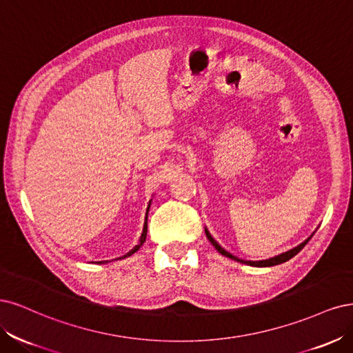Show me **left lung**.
<instances>
[{
	"label": "left lung",
	"mask_w": 353,
	"mask_h": 353,
	"mask_svg": "<svg viewBox=\"0 0 353 353\" xmlns=\"http://www.w3.org/2000/svg\"><path fill=\"white\" fill-rule=\"evenodd\" d=\"M205 234H207V237H208V241L211 242V245L217 249V251L221 254V255H224V256H229V258H232V259H234V261H237V263H242V264H248V265H252V267H272V265H279V264H283V263H286V261H289L290 258H293L294 255L296 254H299L302 249H303V246L308 243L310 241H311V237L314 236H311V237H308L306 239L305 242H302L299 246H296V248H293V249H290V251H288V252H284V254H281V255H277V256H274V258H270V259H264V261H245V259H239V258H236V256H233L232 254H229L227 251H224V249L214 241V239L211 237V234L208 233V230H205Z\"/></svg>",
	"instance_id": "left-lung-1"
}]
</instances>
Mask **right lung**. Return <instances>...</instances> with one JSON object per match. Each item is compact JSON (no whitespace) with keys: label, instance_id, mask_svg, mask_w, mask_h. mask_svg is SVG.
Wrapping results in <instances>:
<instances>
[{"label":"right lung","instance_id":"right-lung-1","mask_svg":"<svg viewBox=\"0 0 353 353\" xmlns=\"http://www.w3.org/2000/svg\"><path fill=\"white\" fill-rule=\"evenodd\" d=\"M148 210H150V207H148ZM148 210H146V217H145V224H143V232H142V236H141V239H139V243L136 245L132 251H129L126 255H123L121 258H128V256H130L132 254H134L136 251H139V248L143 245V242H145V239H146V232H148V224H146V219H148ZM120 258V259H121Z\"/></svg>","mask_w":353,"mask_h":353}]
</instances>
